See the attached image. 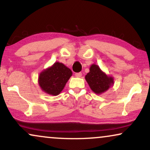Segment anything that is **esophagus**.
<instances>
[{
	"label": "esophagus",
	"mask_w": 150,
	"mask_h": 150,
	"mask_svg": "<svg viewBox=\"0 0 150 150\" xmlns=\"http://www.w3.org/2000/svg\"><path fill=\"white\" fill-rule=\"evenodd\" d=\"M75 76H76V77H78V78L81 77V76H82V73H81V72L76 73V74H75Z\"/></svg>",
	"instance_id": "esophagus-1"
}]
</instances>
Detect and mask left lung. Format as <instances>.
<instances>
[{"mask_svg": "<svg viewBox=\"0 0 150 150\" xmlns=\"http://www.w3.org/2000/svg\"><path fill=\"white\" fill-rule=\"evenodd\" d=\"M85 80L91 89L97 94H103L114 85L113 77L107 75L95 64L91 65Z\"/></svg>", "mask_w": 150, "mask_h": 150, "instance_id": "obj_1", "label": "left lung"}]
</instances>
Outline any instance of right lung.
Masks as SVG:
<instances>
[{"instance_id":"right-lung-1","label":"right lung","mask_w":150,"mask_h":150,"mask_svg":"<svg viewBox=\"0 0 150 150\" xmlns=\"http://www.w3.org/2000/svg\"><path fill=\"white\" fill-rule=\"evenodd\" d=\"M71 75L72 71L70 69L63 63L56 62L40 74L38 84L47 94L57 96L65 87Z\"/></svg>"}]
</instances>
